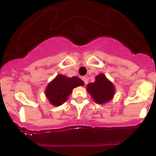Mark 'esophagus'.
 Wrapping results in <instances>:
<instances>
[{"label":"esophagus","mask_w":156,"mask_h":156,"mask_svg":"<svg viewBox=\"0 0 156 156\" xmlns=\"http://www.w3.org/2000/svg\"><path fill=\"white\" fill-rule=\"evenodd\" d=\"M82 80H83V81H84V84H87L88 81H87V77H83Z\"/></svg>","instance_id":"34e87169"}]
</instances>
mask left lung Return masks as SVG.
<instances>
[{"label":"left lung","instance_id":"obj_1","mask_svg":"<svg viewBox=\"0 0 156 156\" xmlns=\"http://www.w3.org/2000/svg\"><path fill=\"white\" fill-rule=\"evenodd\" d=\"M87 91L96 103L103 104L112 100L115 94L113 84L103 74L97 75L94 82L87 84Z\"/></svg>","mask_w":156,"mask_h":156}]
</instances>
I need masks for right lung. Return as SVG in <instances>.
Returning a JSON list of instances; mask_svg holds the SVG:
<instances>
[{
	"label": "right lung",
	"mask_w": 156,
	"mask_h": 156,
	"mask_svg": "<svg viewBox=\"0 0 156 156\" xmlns=\"http://www.w3.org/2000/svg\"><path fill=\"white\" fill-rule=\"evenodd\" d=\"M84 85L82 80L78 77L67 78L65 75H58L46 89V97L51 104L59 106L67 100L73 88Z\"/></svg>",
	"instance_id": "obj_1"
}]
</instances>
